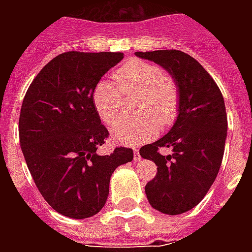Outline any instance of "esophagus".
<instances>
[{
	"mask_svg": "<svg viewBox=\"0 0 252 252\" xmlns=\"http://www.w3.org/2000/svg\"><path fill=\"white\" fill-rule=\"evenodd\" d=\"M140 154H139V151H137V150H135V151H133V160H135V162H139V160H140Z\"/></svg>",
	"mask_w": 252,
	"mask_h": 252,
	"instance_id": "34e87169",
	"label": "esophagus"
}]
</instances>
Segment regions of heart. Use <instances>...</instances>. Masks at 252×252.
Returning <instances> with one entry per match:
<instances>
[{
	"label": "heart",
	"instance_id": "obj_1",
	"mask_svg": "<svg viewBox=\"0 0 252 252\" xmlns=\"http://www.w3.org/2000/svg\"><path fill=\"white\" fill-rule=\"evenodd\" d=\"M116 85L106 79L97 83L93 102L101 120L113 124L120 115L121 93L126 95L140 94L136 112L142 115L135 121L119 123L112 128V139L124 146H137L148 142L160 128L170 126L177 117L180 95L166 72L157 64L133 59L120 67L115 74Z\"/></svg>",
	"mask_w": 252,
	"mask_h": 252
}]
</instances>
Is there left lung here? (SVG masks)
<instances>
[{"label": "left lung", "instance_id": "8db88e82", "mask_svg": "<svg viewBox=\"0 0 252 252\" xmlns=\"http://www.w3.org/2000/svg\"><path fill=\"white\" fill-rule=\"evenodd\" d=\"M136 57L163 67L178 90L175 123L164 136L143 146L140 155L158 167L146 185L150 205L166 215H181L200 204L221 166L228 128L224 98L213 78L185 52L158 50ZM162 147L173 154L162 156Z\"/></svg>", "mask_w": 252, "mask_h": 252}]
</instances>
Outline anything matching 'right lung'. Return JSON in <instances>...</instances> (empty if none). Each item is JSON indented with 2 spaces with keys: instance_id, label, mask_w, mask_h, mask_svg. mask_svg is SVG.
Wrapping results in <instances>:
<instances>
[{
  "instance_id": "obj_1",
  "label": "right lung",
  "mask_w": 252,
  "mask_h": 252,
  "mask_svg": "<svg viewBox=\"0 0 252 252\" xmlns=\"http://www.w3.org/2000/svg\"><path fill=\"white\" fill-rule=\"evenodd\" d=\"M123 58V52H64L27 90L19 119L21 151L41 195L63 216L98 213L113 171L133 159L132 148L95 153L109 132L94 106V88Z\"/></svg>"
}]
</instances>
